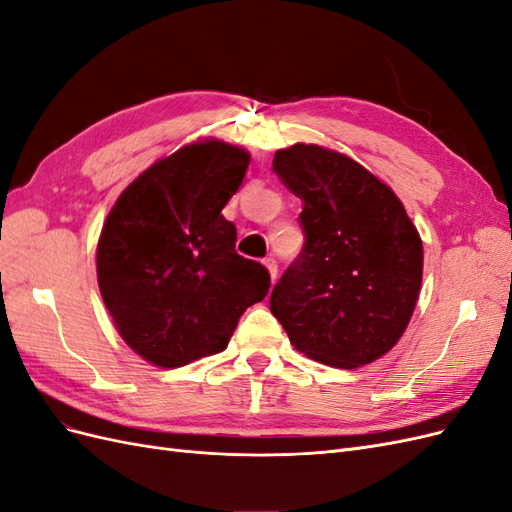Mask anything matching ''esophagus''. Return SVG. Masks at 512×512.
I'll return each instance as SVG.
<instances>
[{
    "label": "esophagus",
    "mask_w": 512,
    "mask_h": 512,
    "mask_svg": "<svg viewBox=\"0 0 512 512\" xmlns=\"http://www.w3.org/2000/svg\"><path fill=\"white\" fill-rule=\"evenodd\" d=\"M262 262H265V267L269 269V275H271V282H275L277 280V262H275V258L273 256H267L265 260H262Z\"/></svg>",
    "instance_id": "esophagus-1"
}]
</instances>
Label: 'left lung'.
Here are the masks:
<instances>
[{
    "mask_svg": "<svg viewBox=\"0 0 512 512\" xmlns=\"http://www.w3.org/2000/svg\"><path fill=\"white\" fill-rule=\"evenodd\" d=\"M273 170L303 200L305 245L271 292V314L309 359L374 363L414 314L421 235L389 185L346 153L297 143L275 151Z\"/></svg>",
    "mask_w": 512,
    "mask_h": 512,
    "instance_id": "left-lung-1",
    "label": "left lung"
}]
</instances>
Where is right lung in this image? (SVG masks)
Segmentation results:
<instances>
[{
	"mask_svg": "<svg viewBox=\"0 0 512 512\" xmlns=\"http://www.w3.org/2000/svg\"><path fill=\"white\" fill-rule=\"evenodd\" d=\"M250 153L218 138L183 145L123 190L104 220L96 271L115 329L151 365L173 369L222 352L271 277L235 252L222 209Z\"/></svg>",
	"mask_w": 512,
	"mask_h": 512,
	"instance_id": "add662e5",
	"label": "right lung"
}]
</instances>
